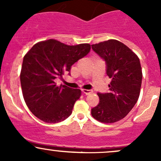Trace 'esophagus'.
I'll list each match as a JSON object with an SVG mask.
<instances>
[{
	"label": "esophagus",
	"instance_id": "obj_1",
	"mask_svg": "<svg viewBox=\"0 0 161 161\" xmlns=\"http://www.w3.org/2000/svg\"><path fill=\"white\" fill-rule=\"evenodd\" d=\"M82 91L84 94H86V95H88V94H90L92 92V90H82Z\"/></svg>",
	"mask_w": 161,
	"mask_h": 161
}]
</instances>
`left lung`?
Here are the masks:
<instances>
[{
    "instance_id": "8db88e82",
    "label": "left lung",
    "mask_w": 161,
    "mask_h": 161,
    "mask_svg": "<svg viewBox=\"0 0 161 161\" xmlns=\"http://www.w3.org/2000/svg\"><path fill=\"white\" fill-rule=\"evenodd\" d=\"M97 54L106 61V73L111 79L110 92L97 95L100 102L91 114L102 123H114L124 118L139 99L142 72L139 58L126 45L108 40L92 45Z\"/></svg>"
}]
</instances>
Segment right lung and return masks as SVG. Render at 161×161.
Here are the masks:
<instances>
[{
    "mask_svg": "<svg viewBox=\"0 0 161 161\" xmlns=\"http://www.w3.org/2000/svg\"><path fill=\"white\" fill-rule=\"evenodd\" d=\"M89 43L69 46L58 40L40 41L25 53L20 73L25 103L36 118L47 123H58L69 118L81 90L54 79L70 71L73 64L90 50Z\"/></svg>",
    "mask_w": 161,
    "mask_h": 161,
    "instance_id": "right-lung-1",
    "label": "right lung"
}]
</instances>
